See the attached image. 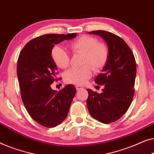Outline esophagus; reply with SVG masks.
I'll use <instances>...</instances> for the list:
<instances>
[{
  "label": "esophagus",
  "instance_id": "1",
  "mask_svg": "<svg viewBox=\"0 0 154 154\" xmlns=\"http://www.w3.org/2000/svg\"><path fill=\"white\" fill-rule=\"evenodd\" d=\"M84 87L83 86H81V85H77L76 86V89L77 90V91H79V90H82V89H84Z\"/></svg>",
  "mask_w": 154,
  "mask_h": 154
}]
</instances>
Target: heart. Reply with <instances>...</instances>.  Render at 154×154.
<instances>
[{
	"label": "heart",
	"mask_w": 154,
	"mask_h": 154,
	"mask_svg": "<svg viewBox=\"0 0 154 154\" xmlns=\"http://www.w3.org/2000/svg\"><path fill=\"white\" fill-rule=\"evenodd\" d=\"M70 48L74 54L83 55L82 68H73L68 70L64 75L67 83L84 84L91 77L93 69L94 71L100 70L107 63L109 58V49L103 42H98L96 38L84 35L72 41ZM53 61L59 68L66 69L70 64L68 54L60 45H56L51 51Z\"/></svg>",
	"instance_id": "obj_1"
}]
</instances>
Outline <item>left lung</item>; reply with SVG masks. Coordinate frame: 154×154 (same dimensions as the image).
I'll return each instance as SVG.
<instances>
[{"label": "left lung", "instance_id": "1", "mask_svg": "<svg viewBox=\"0 0 154 154\" xmlns=\"http://www.w3.org/2000/svg\"><path fill=\"white\" fill-rule=\"evenodd\" d=\"M107 43L109 58L103 73L95 82L103 85L101 94L87 89L86 104L88 112L95 119L110 123L120 119L131 105L134 96L136 77V62L131 48L122 38L105 31H94Z\"/></svg>", "mask_w": 154, "mask_h": 154}]
</instances>
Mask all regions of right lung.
I'll return each mask as SVG.
<instances>
[{
    "label": "right lung",
    "mask_w": 154,
    "mask_h": 154,
    "mask_svg": "<svg viewBox=\"0 0 154 154\" xmlns=\"http://www.w3.org/2000/svg\"><path fill=\"white\" fill-rule=\"evenodd\" d=\"M76 35H43L29 41L19 54L17 72L21 99L30 116L42 126L54 128L61 123L76 94V88L72 84L59 91L51 88L57 79V67L51 58V49L56 44Z\"/></svg>",
    "instance_id": "1"
}]
</instances>
